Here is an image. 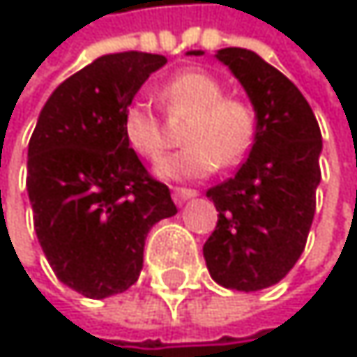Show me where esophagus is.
<instances>
[{"label": "esophagus", "instance_id": "esophagus-1", "mask_svg": "<svg viewBox=\"0 0 357 357\" xmlns=\"http://www.w3.org/2000/svg\"><path fill=\"white\" fill-rule=\"evenodd\" d=\"M192 197H197V190H192V188H173V201H175L177 205L186 203V201L192 199Z\"/></svg>", "mask_w": 357, "mask_h": 357}]
</instances>
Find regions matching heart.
Wrapping results in <instances>:
<instances>
[{"mask_svg": "<svg viewBox=\"0 0 357 357\" xmlns=\"http://www.w3.org/2000/svg\"><path fill=\"white\" fill-rule=\"evenodd\" d=\"M160 100L173 111L190 115L184 126L182 152L162 160L156 173L165 180H195L210 175L218 165H238L252 145L255 115L233 98L208 73L184 70L160 87ZM121 132L132 152L147 160H160L169 147L165 128L152 107L135 100L121 115Z\"/></svg>", "mask_w": 357, "mask_h": 357, "instance_id": "b5f03b06", "label": "heart"}]
</instances>
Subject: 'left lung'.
<instances>
[{"label":"left lung","mask_w":357,"mask_h":357,"mask_svg":"<svg viewBox=\"0 0 357 357\" xmlns=\"http://www.w3.org/2000/svg\"><path fill=\"white\" fill-rule=\"evenodd\" d=\"M216 59L242 83L257 124L246 162L208 190L218 222L203 257L218 284L259 291L289 274L306 246L321 182V130L302 91L255 51L229 47Z\"/></svg>","instance_id":"left-lung-1"}]
</instances>
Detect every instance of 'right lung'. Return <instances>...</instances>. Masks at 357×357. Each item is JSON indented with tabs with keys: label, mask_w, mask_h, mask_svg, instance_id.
I'll use <instances>...</instances> for the list:
<instances>
[{
	"label": "right lung",
	"mask_w": 357,
	"mask_h": 357,
	"mask_svg": "<svg viewBox=\"0 0 357 357\" xmlns=\"http://www.w3.org/2000/svg\"><path fill=\"white\" fill-rule=\"evenodd\" d=\"M167 63L152 53H111L66 79L38 115L27 147L33 229L55 276L85 298L126 291L143 270L149 229L175 216L121 132L141 85Z\"/></svg>",
	"instance_id": "right-lung-1"
}]
</instances>
